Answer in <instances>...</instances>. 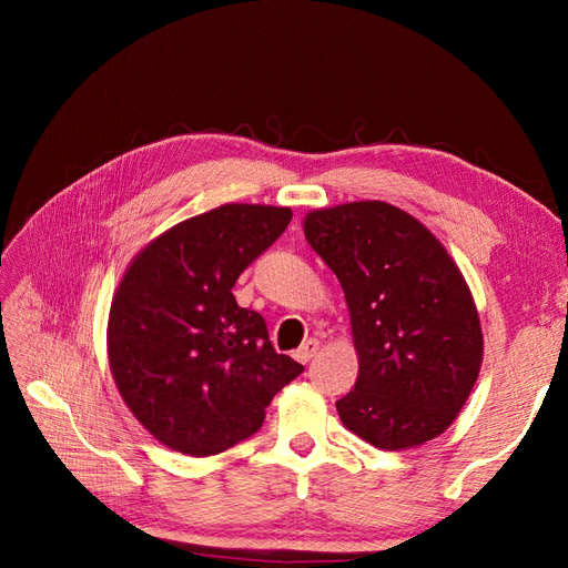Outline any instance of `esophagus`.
I'll list each match as a JSON object with an SVG mask.
<instances>
[{
    "label": "esophagus",
    "mask_w": 568,
    "mask_h": 568,
    "mask_svg": "<svg viewBox=\"0 0 568 568\" xmlns=\"http://www.w3.org/2000/svg\"><path fill=\"white\" fill-rule=\"evenodd\" d=\"M317 351H320V341L317 338H307L303 346L296 351V359H298V363H307V359H311Z\"/></svg>",
    "instance_id": "1"
}]
</instances>
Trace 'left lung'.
<instances>
[{"label":"left lung","instance_id":"8db88e82","mask_svg":"<svg viewBox=\"0 0 568 568\" xmlns=\"http://www.w3.org/2000/svg\"><path fill=\"white\" fill-rule=\"evenodd\" d=\"M303 232L338 277L359 374L336 403L343 426L382 450L440 436L484 359L471 291L438 239L384 201L305 215Z\"/></svg>","mask_w":568,"mask_h":568}]
</instances>
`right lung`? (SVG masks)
<instances>
[{"mask_svg": "<svg viewBox=\"0 0 568 568\" xmlns=\"http://www.w3.org/2000/svg\"><path fill=\"white\" fill-rule=\"evenodd\" d=\"M291 222V209L225 203L132 257L109 315V365L146 432L192 457L253 436L303 365L272 348L263 315L232 286Z\"/></svg>", "mask_w": 568, "mask_h": 568, "instance_id": "right-lung-1", "label": "right lung"}]
</instances>
